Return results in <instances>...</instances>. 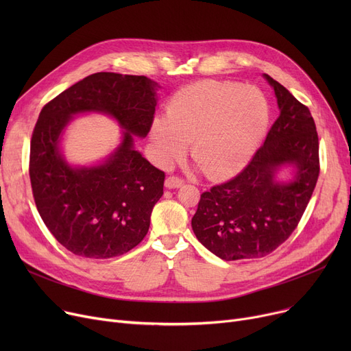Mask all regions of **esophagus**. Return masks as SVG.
Returning <instances> with one entry per match:
<instances>
[{
	"label": "esophagus",
	"instance_id": "34e87169",
	"mask_svg": "<svg viewBox=\"0 0 351 351\" xmlns=\"http://www.w3.org/2000/svg\"><path fill=\"white\" fill-rule=\"evenodd\" d=\"M182 185H183V180L178 176H169L165 180V186L168 189H176V188H180Z\"/></svg>",
	"mask_w": 351,
	"mask_h": 351
}]
</instances>
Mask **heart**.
I'll return each mask as SVG.
<instances>
[{
	"label": "heart",
	"mask_w": 351,
	"mask_h": 351,
	"mask_svg": "<svg viewBox=\"0 0 351 351\" xmlns=\"http://www.w3.org/2000/svg\"><path fill=\"white\" fill-rule=\"evenodd\" d=\"M271 109L263 90L230 81H200L182 88L155 118L151 141L158 159L168 165L191 155L210 179L245 169L261 146Z\"/></svg>",
	"instance_id": "heart-1"
}]
</instances>
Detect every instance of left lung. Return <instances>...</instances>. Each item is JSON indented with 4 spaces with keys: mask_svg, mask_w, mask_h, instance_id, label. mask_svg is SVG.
<instances>
[{
    "mask_svg": "<svg viewBox=\"0 0 351 351\" xmlns=\"http://www.w3.org/2000/svg\"><path fill=\"white\" fill-rule=\"evenodd\" d=\"M280 110L246 168L200 195L192 229L220 259H259L296 229L319 178V138L307 106L267 73ZM292 176L278 179L282 169Z\"/></svg>",
    "mask_w": 351,
    "mask_h": 351,
    "instance_id": "8db88e82",
    "label": "left lung"
}]
</instances>
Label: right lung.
Instances as JSON below:
<instances>
[{
	"label": "right lung",
	"instance_id": "add662e5",
	"mask_svg": "<svg viewBox=\"0 0 351 351\" xmlns=\"http://www.w3.org/2000/svg\"><path fill=\"white\" fill-rule=\"evenodd\" d=\"M158 82L139 75L97 72L48 102L34 128L29 179L36 209L57 241L77 256L109 259L142 242L163 195L165 173L135 149L149 132ZM84 113L112 117L120 145L94 165H72L62 154L70 121Z\"/></svg>",
	"mask_w": 351,
	"mask_h": 351
}]
</instances>
